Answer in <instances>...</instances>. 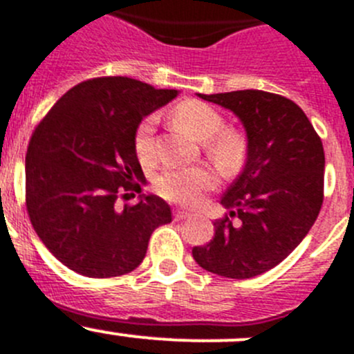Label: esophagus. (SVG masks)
<instances>
[{"label":"esophagus","mask_w":354,"mask_h":354,"mask_svg":"<svg viewBox=\"0 0 354 354\" xmlns=\"http://www.w3.org/2000/svg\"><path fill=\"white\" fill-rule=\"evenodd\" d=\"M190 216H192V213H188V211L185 209L174 211V218H176V220H185V218H190Z\"/></svg>","instance_id":"1"}]
</instances>
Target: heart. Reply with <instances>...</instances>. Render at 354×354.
<instances>
[{
    "mask_svg": "<svg viewBox=\"0 0 354 354\" xmlns=\"http://www.w3.org/2000/svg\"><path fill=\"white\" fill-rule=\"evenodd\" d=\"M174 120L190 136L206 143V153L211 160L225 173H234L241 166L244 145L236 132H222L225 120L213 106L203 101L180 102L174 108ZM134 151L143 164L155 160V117H147L140 122L134 132ZM216 185V176L203 166L166 169L155 178V190L167 201L178 204H194L206 190Z\"/></svg>",
    "mask_w": 354,
    "mask_h": 354,
    "instance_id": "b5f03b06",
    "label": "heart"
}]
</instances>
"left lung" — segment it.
Returning <instances> with one entry per match:
<instances>
[{
  "mask_svg": "<svg viewBox=\"0 0 354 354\" xmlns=\"http://www.w3.org/2000/svg\"><path fill=\"white\" fill-rule=\"evenodd\" d=\"M230 110L246 131V164L227 188L214 237L192 250L203 269L248 279L281 263L315 225L323 204L325 153L302 110L263 91L197 94Z\"/></svg>",
  "mask_w": 354,
  "mask_h": 354,
  "instance_id": "1",
  "label": "left lung"
}]
</instances>
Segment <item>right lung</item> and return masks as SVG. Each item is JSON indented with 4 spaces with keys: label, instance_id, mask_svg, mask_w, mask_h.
Wrapping results in <instances>:
<instances>
[{
    "label": "right lung",
    "instance_id": "1",
    "mask_svg": "<svg viewBox=\"0 0 354 354\" xmlns=\"http://www.w3.org/2000/svg\"><path fill=\"white\" fill-rule=\"evenodd\" d=\"M178 95L127 77H102L69 88L32 132L26 155V206L41 243L68 269L113 277L136 269L169 204L140 192L134 151L140 122Z\"/></svg>",
    "mask_w": 354,
    "mask_h": 354
}]
</instances>
